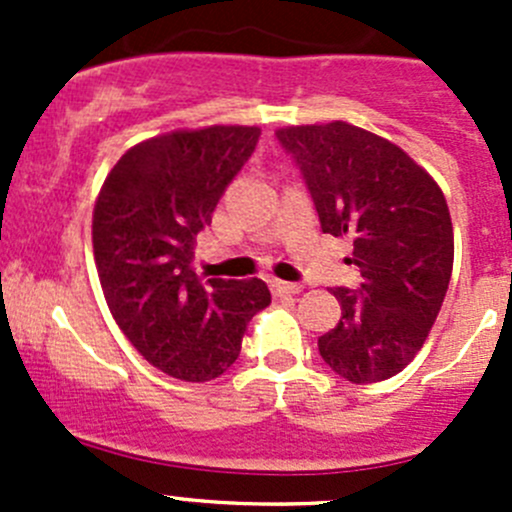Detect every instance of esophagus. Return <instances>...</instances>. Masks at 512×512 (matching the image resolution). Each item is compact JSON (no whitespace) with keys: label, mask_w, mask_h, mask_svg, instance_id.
<instances>
[{"label":"esophagus","mask_w":512,"mask_h":512,"mask_svg":"<svg viewBox=\"0 0 512 512\" xmlns=\"http://www.w3.org/2000/svg\"><path fill=\"white\" fill-rule=\"evenodd\" d=\"M270 287H272V292L277 294V297L302 292V285H297V282H285V280H270Z\"/></svg>","instance_id":"esophagus-1"}]
</instances>
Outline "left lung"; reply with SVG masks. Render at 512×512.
<instances>
[{
	"mask_svg": "<svg viewBox=\"0 0 512 512\" xmlns=\"http://www.w3.org/2000/svg\"><path fill=\"white\" fill-rule=\"evenodd\" d=\"M292 156L322 230L354 237L356 289L334 287L342 317L317 342L352 384L399 374L426 342L453 270V225L436 180L399 146L352 123L275 133Z\"/></svg>",
	"mask_w": 512,
	"mask_h": 512,
	"instance_id": "1",
	"label": "left lung"
}]
</instances>
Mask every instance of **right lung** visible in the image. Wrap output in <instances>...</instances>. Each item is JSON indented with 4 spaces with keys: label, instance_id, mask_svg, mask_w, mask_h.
<instances>
[{
    "label": "right lung",
    "instance_id": "add662e5",
    "mask_svg": "<svg viewBox=\"0 0 512 512\" xmlns=\"http://www.w3.org/2000/svg\"><path fill=\"white\" fill-rule=\"evenodd\" d=\"M260 141L257 126L151 138L113 165L94 208V257L113 319L163 374L210 381L272 302L262 280H203L195 237Z\"/></svg>",
    "mask_w": 512,
    "mask_h": 512
}]
</instances>
